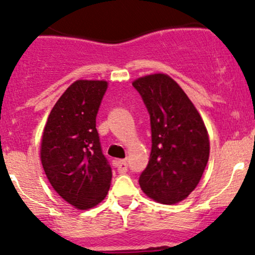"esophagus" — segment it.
Instances as JSON below:
<instances>
[{"mask_svg":"<svg viewBox=\"0 0 255 255\" xmlns=\"http://www.w3.org/2000/svg\"><path fill=\"white\" fill-rule=\"evenodd\" d=\"M116 167L119 173H126L128 168L127 161H125V159H119V161H116Z\"/></svg>","mask_w":255,"mask_h":255,"instance_id":"1","label":"esophagus"}]
</instances>
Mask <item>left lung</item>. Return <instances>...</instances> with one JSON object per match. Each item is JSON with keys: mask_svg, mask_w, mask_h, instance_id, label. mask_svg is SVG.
Here are the masks:
<instances>
[{"mask_svg": "<svg viewBox=\"0 0 255 255\" xmlns=\"http://www.w3.org/2000/svg\"><path fill=\"white\" fill-rule=\"evenodd\" d=\"M132 83L150 114L152 141L139 185L156 202L175 205L194 191L206 169V125L183 88L167 74L146 75Z\"/></svg>", "mask_w": 255, "mask_h": 255, "instance_id": "left-lung-1", "label": "left lung"}]
</instances>
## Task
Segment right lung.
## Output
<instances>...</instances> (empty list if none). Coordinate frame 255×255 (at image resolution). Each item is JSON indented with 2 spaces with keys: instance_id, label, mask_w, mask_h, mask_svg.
Masks as SVG:
<instances>
[{
  "instance_id": "1",
  "label": "right lung",
  "mask_w": 255,
  "mask_h": 255,
  "mask_svg": "<svg viewBox=\"0 0 255 255\" xmlns=\"http://www.w3.org/2000/svg\"><path fill=\"white\" fill-rule=\"evenodd\" d=\"M108 86L104 80L75 81L53 106L42 133L40 156L47 179L81 211L104 200L113 178L96 128Z\"/></svg>"
}]
</instances>
